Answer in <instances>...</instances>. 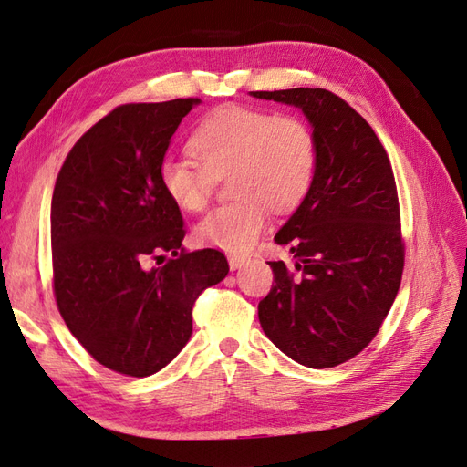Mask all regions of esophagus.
I'll return each instance as SVG.
<instances>
[{"label": "esophagus", "mask_w": 467, "mask_h": 467, "mask_svg": "<svg viewBox=\"0 0 467 467\" xmlns=\"http://www.w3.org/2000/svg\"><path fill=\"white\" fill-rule=\"evenodd\" d=\"M228 263H230V268H232V271H235V268H242V266L247 263V257L230 255V257H228Z\"/></svg>", "instance_id": "34e87169"}]
</instances>
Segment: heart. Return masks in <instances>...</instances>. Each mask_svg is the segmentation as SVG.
I'll list each match as a JSON object with an SVG mask.
<instances>
[{
	"label": "heart",
	"mask_w": 467,
	"mask_h": 467,
	"mask_svg": "<svg viewBox=\"0 0 467 467\" xmlns=\"http://www.w3.org/2000/svg\"><path fill=\"white\" fill-rule=\"evenodd\" d=\"M189 151L199 165L165 158L160 165L163 192L177 208L201 212L212 181L230 171L235 202L210 212L194 228L201 244L225 251H247L265 230L268 206L298 204L316 173V142L298 117L228 105L196 126Z\"/></svg>",
	"instance_id": "b5f03b06"
}]
</instances>
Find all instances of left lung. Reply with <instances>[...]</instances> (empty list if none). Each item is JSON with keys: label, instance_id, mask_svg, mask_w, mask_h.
I'll return each mask as SVG.
<instances>
[{"label": "left lung", "instance_id": "obj_1", "mask_svg": "<svg viewBox=\"0 0 467 467\" xmlns=\"http://www.w3.org/2000/svg\"><path fill=\"white\" fill-rule=\"evenodd\" d=\"M300 109L312 126L316 173L276 232L294 265L271 261L259 302L265 335L307 368H333L368 347L398 296L403 242L391 163L372 126L327 89L251 91Z\"/></svg>", "mask_w": 467, "mask_h": 467}]
</instances>
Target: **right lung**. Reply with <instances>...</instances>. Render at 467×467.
Here are the masks:
<instances>
[{
	"instance_id": "right-lung-1",
	"label": "right lung",
	"mask_w": 467,
	"mask_h": 467,
	"mask_svg": "<svg viewBox=\"0 0 467 467\" xmlns=\"http://www.w3.org/2000/svg\"><path fill=\"white\" fill-rule=\"evenodd\" d=\"M201 99L117 107L83 134L50 206L54 294L67 329L107 368L146 378L189 343L192 306L230 266L181 247V210L160 182L171 136ZM172 255L161 267L151 258Z\"/></svg>"
}]
</instances>
